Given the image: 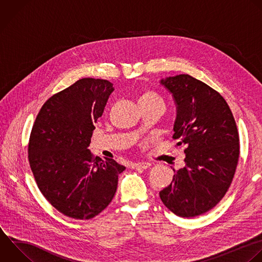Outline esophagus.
I'll list each match as a JSON object with an SVG mask.
<instances>
[{"label":"esophagus","mask_w":262,"mask_h":262,"mask_svg":"<svg viewBox=\"0 0 262 262\" xmlns=\"http://www.w3.org/2000/svg\"><path fill=\"white\" fill-rule=\"evenodd\" d=\"M150 166L149 163H146V162H141V163H134L131 165V167L133 169H147L148 167Z\"/></svg>","instance_id":"obj_1"}]
</instances>
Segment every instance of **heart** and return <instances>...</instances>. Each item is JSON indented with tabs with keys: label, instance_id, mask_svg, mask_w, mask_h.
<instances>
[{
	"label": "heart",
	"instance_id": "obj_1",
	"mask_svg": "<svg viewBox=\"0 0 262 262\" xmlns=\"http://www.w3.org/2000/svg\"><path fill=\"white\" fill-rule=\"evenodd\" d=\"M139 103H146V104H159L164 106V101L160 95H158L154 91H145L139 97Z\"/></svg>",
	"mask_w": 262,
	"mask_h": 262
}]
</instances>
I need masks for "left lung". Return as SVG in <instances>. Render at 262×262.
<instances>
[{"instance_id":"left-lung-1","label":"left lung","mask_w":262,"mask_h":262,"mask_svg":"<svg viewBox=\"0 0 262 262\" xmlns=\"http://www.w3.org/2000/svg\"><path fill=\"white\" fill-rule=\"evenodd\" d=\"M173 96L177 115L173 139L184 144V167L160 191L163 204L180 217L201 215L218 204L227 191L239 155L238 133L224 98L188 75L162 79Z\"/></svg>"}]
</instances>
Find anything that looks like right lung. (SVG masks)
<instances>
[{"instance_id": "obj_1", "label": "right lung", "mask_w": 262, "mask_h": 262, "mask_svg": "<svg viewBox=\"0 0 262 262\" xmlns=\"http://www.w3.org/2000/svg\"><path fill=\"white\" fill-rule=\"evenodd\" d=\"M113 91L106 80L81 79L44 103L32 129L29 161L38 187L55 209L75 219L104 210L126 169L88 149Z\"/></svg>"}]
</instances>
